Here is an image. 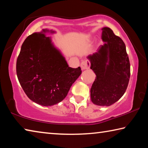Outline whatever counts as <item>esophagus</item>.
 Segmentation results:
<instances>
[{
  "label": "esophagus",
  "mask_w": 148,
  "mask_h": 148,
  "mask_svg": "<svg viewBox=\"0 0 148 148\" xmlns=\"http://www.w3.org/2000/svg\"><path fill=\"white\" fill-rule=\"evenodd\" d=\"M80 66L82 70H86L89 68L90 66V62L88 60H85V61H82L81 64H80Z\"/></svg>",
  "instance_id": "esophagus-1"
}]
</instances>
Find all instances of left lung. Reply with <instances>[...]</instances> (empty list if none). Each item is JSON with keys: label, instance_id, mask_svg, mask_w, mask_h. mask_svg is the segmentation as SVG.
<instances>
[{"label": "left lung", "instance_id": "1", "mask_svg": "<svg viewBox=\"0 0 148 148\" xmlns=\"http://www.w3.org/2000/svg\"><path fill=\"white\" fill-rule=\"evenodd\" d=\"M104 42L87 59L96 74L91 88L92 103L109 106L121 98L128 86L131 70L126 46L109 27L102 29Z\"/></svg>", "mask_w": 148, "mask_h": 148}]
</instances>
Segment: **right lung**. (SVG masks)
Returning <instances> with one entry per match:
<instances>
[{"label": "right lung", "instance_id": "1", "mask_svg": "<svg viewBox=\"0 0 148 148\" xmlns=\"http://www.w3.org/2000/svg\"><path fill=\"white\" fill-rule=\"evenodd\" d=\"M43 29L25 40L16 62L17 78L27 96L44 106L61 102L82 74L80 67H69L64 57Z\"/></svg>", "mask_w": 148, "mask_h": 148}]
</instances>
